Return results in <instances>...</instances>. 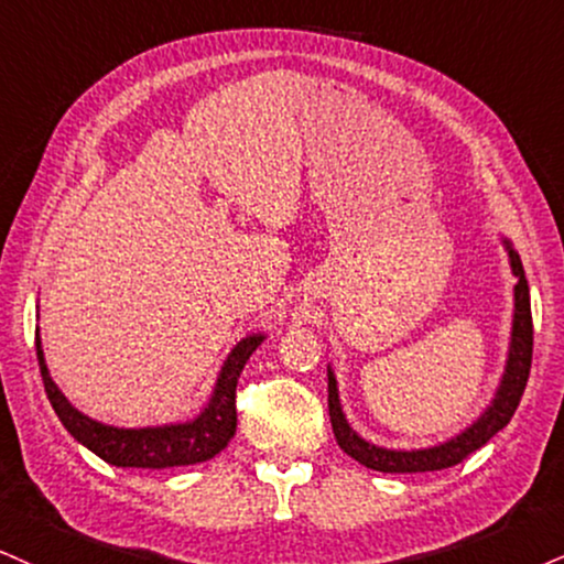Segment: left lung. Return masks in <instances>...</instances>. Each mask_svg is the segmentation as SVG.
<instances>
[{
    "label": "left lung",
    "instance_id": "1",
    "mask_svg": "<svg viewBox=\"0 0 564 564\" xmlns=\"http://www.w3.org/2000/svg\"><path fill=\"white\" fill-rule=\"evenodd\" d=\"M502 246L510 259L512 276H516V288H512V329H510V345H507V360L505 371L499 377V384L495 389V398L489 405L481 410V415L474 423H468L463 431H457L449 440L429 444V447H410V449H394L381 447L364 440L356 429L347 421L343 402H339V387L335 368L326 366V377H329V421L335 440L352 460L371 470H381V474H426V470H442L449 465H457L470 452L484 447L497 431H502L510 423L512 415L523 398V389L531 373V356H533V322H531V293H528V280L523 263H520L518 250L512 242L502 235Z\"/></svg>",
    "mask_w": 564,
    "mask_h": 564
}]
</instances>
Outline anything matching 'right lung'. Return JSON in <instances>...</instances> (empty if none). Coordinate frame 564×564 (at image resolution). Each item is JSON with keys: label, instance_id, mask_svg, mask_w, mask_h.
<instances>
[{"label": "right lung", "instance_id": "obj_1", "mask_svg": "<svg viewBox=\"0 0 564 564\" xmlns=\"http://www.w3.org/2000/svg\"><path fill=\"white\" fill-rule=\"evenodd\" d=\"M267 335L263 332H250L235 343L232 350L227 352L225 364H221L217 381H214L212 394H208L206 405L198 410L193 419L175 421V423H159V426H109L90 415L80 413L65 398V392L54 384L52 373H48L44 347L36 329V358L41 368V379H44L46 398L52 402L54 413L62 421L73 440L88 447L94 455H99L104 463L117 465V468H177V465H196L212 460L227 447L229 440L238 429V410H235V389L238 379L246 368L248 358L253 356Z\"/></svg>", "mask_w": 564, "mask_h": 564}]
</instances>
